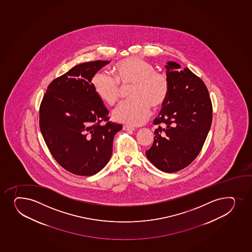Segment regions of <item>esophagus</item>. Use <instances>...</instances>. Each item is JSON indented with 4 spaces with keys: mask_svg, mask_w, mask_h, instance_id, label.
<instances>
[{
    "mask_svg": "<svg viewBox=\"0 0 252 252\" xmlns=\"http://www.w3.org/2000/svg\"><path fill=\"white\" fill-rule=\"evenodd\" d=\"M123 130L126 131H133V130H135V128L130 126H123Z\"/></svg>",
    "mask_w": 252,
    "mask_h": 252,
    "instance_id": "esophagus-1",
    "label": "esophagus"
}]
</instances>
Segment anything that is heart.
Segmentation results:
<instances>
[{
  "label": "heart",
  "mask_w": 252,
  "mask_h": 252,
  "mask_svg": "<svg viewBox=\"0 0 252 252\" xmlns=\"http://www.w3.org/2000/svg\"><path fill=\"white\" fill-rule=\"evenodd\" d=\"M114 76L97 72L92 78L95 95L109 106L117 104L121 95V87L133 85L129 97L131 100L119 105L113 112V119L130 126H141L148 119L151 106L160 108L169 95L170 85L165 73L138 57L121 61L113 68Z\"/></svg>",
  "instance_id": "b5f03b06"
}]
</instances>
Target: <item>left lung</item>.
I'll list each match as a JSON object with an SVG mask.
<instances>
[{
	"label": "left lung",
	"instance_id": "8db88e82",
	"mask_svg": "<svg viewBox=\"0 0 252 252\" xmlns=\"http://www.w3.org/2000/svg\"><path fill=\"white\" fill-rule=\"evenodd\" d=\"M170 91L154 120L159 126L147 159L159 170L172 173L187 167L202 149L212 122V104L202 80L175 62L165 65Z\"/></svg>",
	"mask_w": 252,
	"mask_h": 252
}]
</instances>
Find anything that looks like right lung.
I'll list each match as a JSON object with an SVG mask.
<instances>
[{"instance_id":"add662e5","label":"right lung","mask_w":252,"mask_h":252,"mask_svg":"<svg viewBox=\"0 0 252 252\" xmlns=\"http://www.w3.org/2000/svg\"><path fill=\"white\" fill-rule=\"evenodd\" d=\"M110 61L81 63L49 85L40 106V129L52 157L78 176L106 166L114 136L122 126L108 122L109 111L92 88V78ZM106 121L104 126L100 122Z\"/></svg>"}]
</instances>
